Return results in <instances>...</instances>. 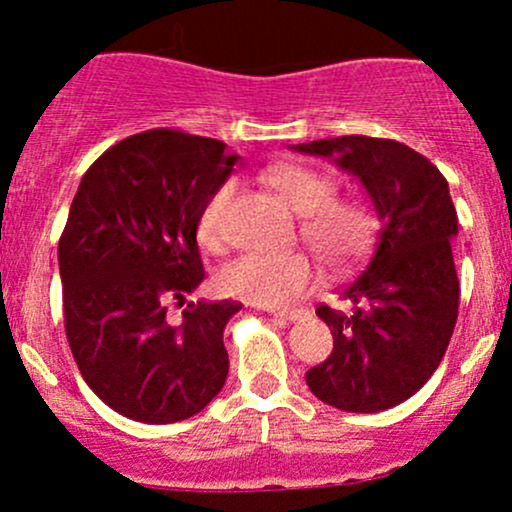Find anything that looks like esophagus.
Wrapping results in <instances>:
<instances>
[{"mask_svg":"<svg viewBox=\"0 0 512 512\" xmlns=\"http://www.w3.org/2000/svg\"><path fill=\"white\" fill-rule=\"evenodd\" d=\"M267 313H272L274 317H284V320H296V317L303 315V310H296V308H267Z\"/></svg>","mask_w":512,"mask_h":512,"instance_id":"obj_1","label":"esophagus"}]
</instances>
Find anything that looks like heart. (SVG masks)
Masks as SVG:
<instances>
[{
	"mask_svg": "<svg viewBox=\"0 0 512 512\" xmlns=\"http://www.w3.org/2000/svg\"><path fill=\"white\" fill-rule=\"evenodd\" d=\"M269 185L293 214L303 219L301 238L327 267H346L363 255L373 223L361 204L337 199V182L305 166H276L267 175ZM236 195V182L226 180L211 192L197 219V240L216 250L223 240V219ZM216 286L226 296L245 298L267 308L296 301L315 286V269L303 255L274 257L245 252L216 274Z\"/></svg>",
	"mask_w": 512,
	"mask_h": 512,
	"instance_id": "heart-1",
	"label": "heart"
}]
</instances>
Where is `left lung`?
<instances>
[{"mask_svg":"<svg viewBox=\"0 0 512 512\" xmlns=\"http://www.w3.org/2000/svg\"><path fill=\"white\" fill-rule=\"evenodd\" d=\"M291 149L330 158L358 178L380 221L373 255L342 289L354 313L315 310L334 349L305 373V383L342 411L397 407L436 373L457 322L460 281L450 248L457 211L448 180L426 156L392 139L351 134Z\"/></svg>","mask_w":512,"mask_h":512,"instance_id":"8db88e82","label":"left lung"}]
</instances>
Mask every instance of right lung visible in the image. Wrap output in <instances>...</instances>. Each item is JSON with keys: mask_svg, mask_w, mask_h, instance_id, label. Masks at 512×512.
I'll use <instances>...</instances> for the list:
<instances>
[{"mask_svg": "<svg viewBox=\"0 0 512 512\" xmlns=\"http://www.w3.org/2000/svg\"><path fill=\"white\" fill-rule=\"evenodd\" d=\"M236 163L219 139L149 129L81 178L57 250L64 330L86 385L127 419H190L226 383L240 303H190L180 325L166 313L202 284L199 211Z\"/></svg>", "mask_w": 512, "mask_h": 512, "instance_id": "obj_1", "label": "right lung"}]
</instances>
